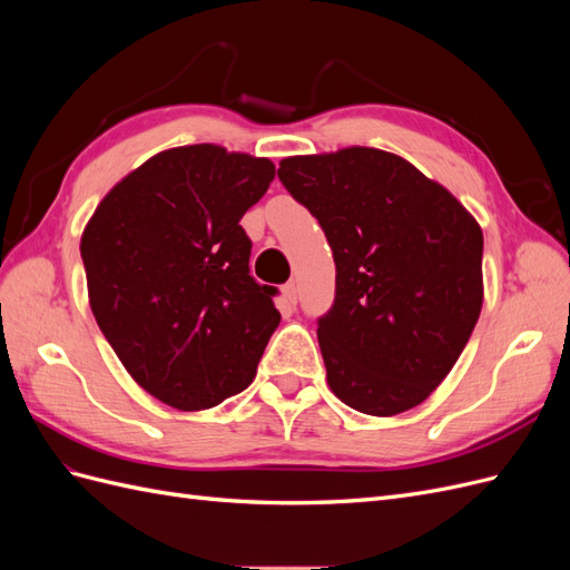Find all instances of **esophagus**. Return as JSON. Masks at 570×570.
<instances>
[{
  "label": "esophagus",
  "mask_w": 570,
  "mask_h": 570,
  "mask_svg": "<svg viewBox=\"0 0 570 570\" xmlns=\"http://www.w3.org/2000/svg\"><path fill=\"white\" fill-rule=\"evenodd\" d=\"M283 297H285V302L292 304V306L297 304V287H295V283H285V285H283Z\"/></svg>",
  "instance_id": "1"
}]
</instances>
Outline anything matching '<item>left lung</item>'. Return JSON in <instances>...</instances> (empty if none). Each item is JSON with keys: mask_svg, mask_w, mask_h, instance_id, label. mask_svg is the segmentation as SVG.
I'll return each mask as SVG.
<instances>
[{"mask_svg": "<svg viewBox=\"0 0 570 570\" xmlns=\"http://www.w3.org/2000/svg\"><path fill=\"white\" fill-rule=\"evenodd\" d=\"M278 178L318 218L335 258V302L316 331L327 385L368 416L419 406L480 316L478 220L450 189L373 147L287 157Z\"/></svg>", "mask_w": 570, "mask_h": 570, "instance_id": "1", "label": "left lung"}]
</instances>
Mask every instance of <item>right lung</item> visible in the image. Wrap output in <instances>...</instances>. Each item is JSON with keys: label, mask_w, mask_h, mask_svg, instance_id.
<instances>
[{"label": "right lung", "mask_w": 570, "mask_h": 570, "mask_svg": "<svg viewBox=\"0 0 570 570\" xmlns=\"http://www.w3.org/2000/svg\"><path fill=\"white\" fill-rule=\"evenodd\" d=\"M271 159L218 145L154 154L99 202L80 237L90 308L132 381L202 411L243 392L281 312L249 275L239 218L266 195Z\"/></svg>", "instance_id": "add662e5"}]
</instances>
